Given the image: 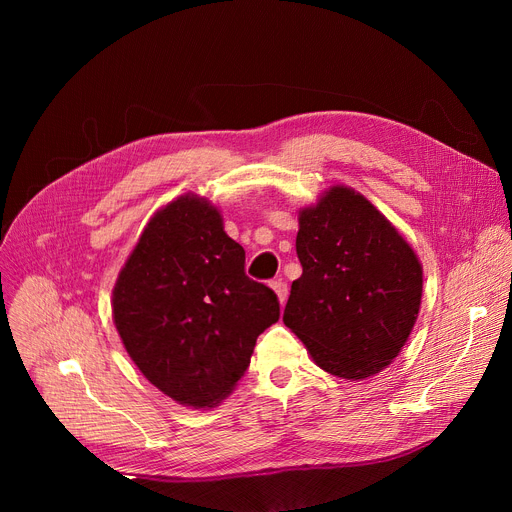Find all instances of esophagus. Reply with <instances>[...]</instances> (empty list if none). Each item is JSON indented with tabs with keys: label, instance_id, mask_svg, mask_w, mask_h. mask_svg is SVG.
<instances>
[{
	"label": "esophagus",
	"instance_id": "esophagus-1",
	"mask_svg": "<svg viewBox=\"0 0 512 512\" xmlns=\"http://www.w3.org/2000/svg\"><path fill=\"white\" fill-rule=\"evenodd\" d=\"M272 288H274V292L278 294V301H280V305H284V303H286V299H288V286H286V282H282V280H274V282H272Z\"/></svg>",
	"mask_w": 512,
	"mask_h": 512
}]
</instances>
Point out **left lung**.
I'll return each instance as SVG.
<instances>
[{
    "label": "left lung",
    "mask_w": 512,
    "mask_h": 512,
    "mask_svg": "<svg viewBox=\"0 0 512 512\" xmlns=\"http://www.w3.org/2000/svg\"><path fill=\"white\" fill-rule=\"evenodd\" d=\"M284 324L313 361L344 380L380 373L405 346L421 303L423 272L398 230L353 188L334 186L299 215Z\"/></svg>",
    "instance_id": "8db88e82"
}]
</instances>
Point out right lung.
<instances>
[{
	"mask_svg": "<svg viewBox=\"0 0 512 512\" xmlns=\"http://www.w3.org/2000/svg\"><path fill=\"white\" fill-rule=\"evenodd\" d=\"M278 317L276 292L245 274V249L197 195L153 215L114 288V324L134 365L195 409L232 392Z\"/></svg>",
	"mask_w": 512,
	"mask_h": 512,
	"instance_id": "obj_1",
	"label": "right lung"
}]
</instances>
